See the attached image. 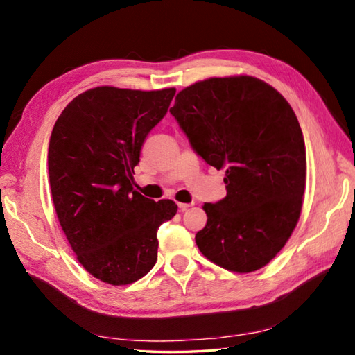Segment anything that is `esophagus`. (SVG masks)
Here are the masks:
<instances>
[{"instance_id":"1","label":"esophagus","mask_w":355,"mask_h":355,"mask_svg":"<svg viewBox=\"0 0 355 355\" xmlns=\"http://www.w3.org/2000/svg\"><path fill=\"white\" fill-rule=\"evenodd\" d=\"M191 206H193V202H178V209L182 210V212H184V210L189 209Z\"/></svg>"}]
</instances>
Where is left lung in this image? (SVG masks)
Listing matches in <instances>:
<instances>
[{
    "label": "left lung",
    "mask_w": 355,
    "mask_h": 355,
    "mask_svg": "<svg viewBox=\"0 0 355 355\" xmlns=\"http://www.w3.org/2000/svg\"><path fill=\"white\" fill-rule=\"evenodd\" d=\"M171 114L197 154L225 169V198L202 206L200 252L236 273L266 267L290 239L304 202L305 141L290 103L267 82L238 74L186 87Z\"/></svg>",
    "instance_id": "1"
}]
</instances>
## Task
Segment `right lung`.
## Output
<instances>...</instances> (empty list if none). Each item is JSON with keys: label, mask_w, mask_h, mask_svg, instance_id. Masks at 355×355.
<instances>
[{"label": "right lung", "mask_w": 355, "mask_h": 355, "mask_svg": "<svg viewBox=\"0 0 355 355\" xmlns=\"http://www.w3.org/2000/svg\"><path fill=\"white\" fill-rule=\"evenodd\" d=\"M175 88L96 87L67 105L53 126L49 178L53 206L78 261L110 285H128L157 262V229L177 214L172 200L132 189L149 131Z\"/></svg>", "instance_id": "add662e5"}]
</instances>
